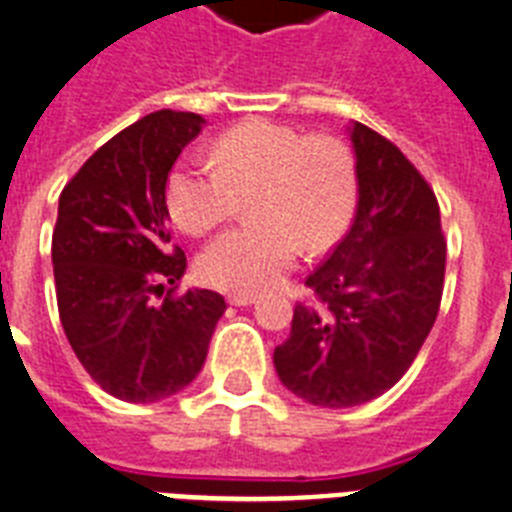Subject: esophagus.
I'll use <instances>...</instances> for the list:
<instances>
[{"label":"esophagus","instance_id":"esophagus-1","mask_svg":"<svg viewBox=\"0 0 512 512\" xmlns=\"http://www.w3.org/2000/svg\"><path fill=\"white\" fill-rule=\"evenodd\" d=\"M255 299H257L255 294H231L229 304H234V307H247V304H252Z\"/></svg>","mask_w":512,"mask_h":512}]
</instances>
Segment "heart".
I'll list each match as a JSON object with an SVG mask.
<instances>
[{
    "instance_id": "1",
    "label": "heart",
    "mask_w": 512,
    "mask_h": 512,
    "mask_svg": "<svg viewBox=\"0 0 512 512\" xmlns=\"http://www.w3.org/2000/svg\"><path fill=\"white\" fill-rule=\"evenodd\" d=\"M213 162L182 158L166 179L179 229L208 234L247 197L252 223L221 234L197 257L200 281L234 294L270 289L302 252H325L349 229L356 208V161L333 135L252 119L223 132Z\"/></svg>"
}]
</instances>
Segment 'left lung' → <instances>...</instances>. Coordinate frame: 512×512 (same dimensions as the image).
<instances>
[{
    "label": "left lung",
    "mask_w": 512,
    "mask_h": 512,
    "mask_svg": "<svg viewBox=\"0 0 512 512\" xmlns=\"http://www.w3.org/2000/svg\"><path fill=\"white\" fill-rule=\"evenodd\" d=\"M359 203L349 234L317 265L276 346L281 382L322 409L367 403L406 375L435 325L445 286L440 205L388 137L354 122Z\"/></svg>",
    "instance_id": "1"
}]
</instances>
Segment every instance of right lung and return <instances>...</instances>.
I'll use <instances>...</instances> for the list:
<instances>
[{
    "label": "right lung",
    "instance_id": "obj_1",
    "mask_svg": "<svg viewBox=\"0 0 512 512\" xmlns=\"http://www.w3.org/2000/svg\"><path fill=\"white\" fill-rule=\"evenodd\" d=\"M203 124L171 109L137 119L59 195L51 236L59 320L85 372L119 401L156 403L187 388L226 312L216 291L176 294L187 257L171 244L166 179Z\"/></svg>",
    "mask_w": 512,
    "mask_h": 512
}]
</instances>
